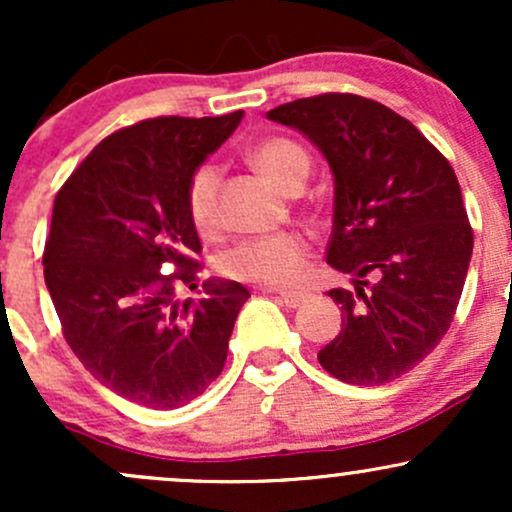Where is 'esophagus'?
<instances>
[{
    "label": "esophagus",
    "instance_id": "34e87169",
    "mask_svg": "<svg viewBox=\"0 0 512 512\" xmlns=\"http://www.w3.org/2000/svg\"><path fill=\"white\" fill-rule=\"evenodd\" d=\"M279 298L289 305V308H298V305H303L305 301H308V293L305 291H279Z\"/></svg>",
    "mask_w": 512,
    "mask_h": 512
}]
</instances>
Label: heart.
I'll list each match as a JSON object with an SVG mask.
<instances>
[{"label":"heart","instance_id":"obj_1","mask_svg":"<svg viewBox=\"0 0 512 512\" xmlns=\"http://www.w3.org/2000/svg\"><path fill=\"white\" fill-rule=\"evenodd\" d=\"M255 166L281 190H289L296 180H305L310 158L298 142L289 137H264L250 151ZM219 185L221 166L204 161L192 170L185 187V207L199 233H214L219 226ZM310 243L303 233L284 231L238 243L223 255L226 276L245 284L284 286L301 276L308 260Z\"/></svg>","mask_w":512,"mask_h":512}]
</instances>
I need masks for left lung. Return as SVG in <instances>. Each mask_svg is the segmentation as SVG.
<instances>
[{"label":"left lung","instance_id":"obj_1","mask_svg":"<svg viewBox=\"0 0 512 512\" xmlns=\"http://www.w3.org/2000/svg\"><path fill=\"white\" fill-rule=\"evenodd\" d=\"M267 117L330 161L327 264L356 276V291H327L342 332L317 361L342 383H392L436 349L460 303L474 233L455 170L407 117L354 93L298 98Z\"/></svg>","mask_w":512,"mask_h":512}]
</instances>
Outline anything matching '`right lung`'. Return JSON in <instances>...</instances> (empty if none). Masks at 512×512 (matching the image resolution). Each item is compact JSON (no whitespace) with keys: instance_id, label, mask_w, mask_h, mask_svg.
<instances>
[{"instance_id":"add662e5","label":"right lung","mask_w":512,"mask_h":512,"mask_svg":"<svg viewBox=\"0 0 512 512\" xmlns=\"http://www.w3.org/2000/svg\"><path fill=\"white\" fill-rule=\"evenodd\" d=\"M240 120L163 115L117 129L55 197L43 267L64 339L98 383L142 407H185L219 378L250 298L209 279L207 298L178 301L202 272L187 180Z\"/></svg>"}]
</instances>
